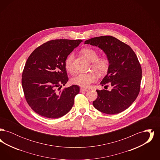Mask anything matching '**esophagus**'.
Here are the masks:
<instances>
[{
    "instance_id": "obj_1",
    "label": "esophagus",
    "mask_w": 160,
    "mask_h": 160,
    "mask_svg": "<svg viewBox=\"0 0 160 160\" xmlns=\"http://www.w3.org/2000/svg\"><path fill=\"white\" fill-rule=\"evenodd\" d=\"M88 90L87 89H84V88H81L80 89V92H83L88 91Z\"/></svg>"
}]
</instances>
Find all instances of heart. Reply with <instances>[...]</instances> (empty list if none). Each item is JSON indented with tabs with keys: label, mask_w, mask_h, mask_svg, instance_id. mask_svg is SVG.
<instances>
[{
	"label": "heart",
	"mask_w": 160,
	"mask_h": 160,
	"mask_svg": "<svg viewBox=\"0 0 160 160\" xmlns=\"http://www.w3.org/2000/svg\"><path fill=\"white\" fill-rule=\"evenodd\" d=\"M82 53L92 62V67L98 71L100 73H104L107 71L110 61L108 58L105 56L98 57V53L97 50L92 48H84L81 50ZM74 58V53L69 54L65 61V68L69 72H74L73 61ZM98 80V76L95 72L78 73L75 75L71 79L72 83L80 87L88 88L91 83Z\"/></svg>",
	"instance_id": "heart-1"
}]
</instances>
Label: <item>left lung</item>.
Masks as SVG:
<instances>
[{
    "mask_svg": "<svg viewBox=\"0 0 160 160\" xmlns=\"http://www.w3.org/2000/svg\"><path fill=\"white\" fill-rule=\"evenodd\" d=\"M97 46L106 54L110 61L107 74L101 82L113 88L111 91L97 90L94 107L108 114L119 113L128 108L137 98L140 90L142 67L137 56L128 45L112 36H101L84 41Z\"/></svg>",
    "mask_w": 160,
    "mask_h": 160,
    "instance_id": "1",
    "label": "left lung"
}]
</instances>
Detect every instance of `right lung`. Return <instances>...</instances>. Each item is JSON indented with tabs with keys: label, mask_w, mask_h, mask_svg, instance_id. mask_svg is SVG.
Here are the masks:
<instances>
[{
	"label": "right lung",
	"mask_w": 160,
	"mask_h": 160,
	"mask_svg": "<svg viewBox=\"0 0 160 160\" xmlns=\"http://www.w3.org/2000/svg\"><path fill=\"white\" fill-rule=\"evenodd\" d=\"M83 41L54 39L38 47L29 56L22 73V84L31 108L47 118H59L74 105L80 87L61 90L68 80L65 61Z\"/></svg>",
	"instance_id": "obj_1"
}]
</instances>
